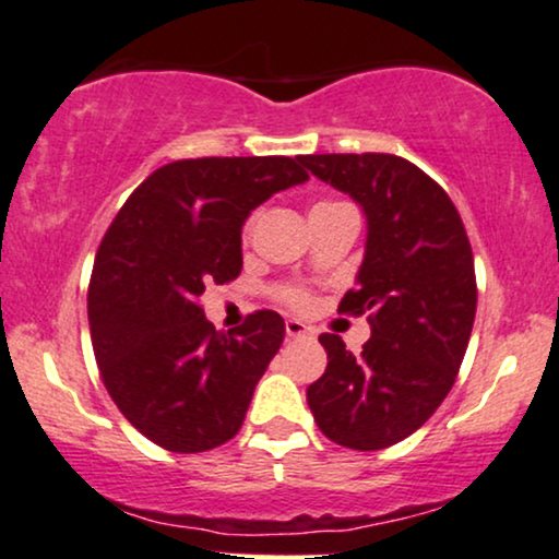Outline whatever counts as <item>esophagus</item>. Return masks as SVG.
Returning <instances> with one entry per match:
<instances>
[{
	"label": "esophagus",
	"mask_w": 559,
	"mask_h": 559,
	"mask_svg": "<svg viewBox=\"0 0 559 559\" xmlns=\"http://www.w3.org/2000/svg\"><path fill=\"white\" fill-rule=\"evenodd\" d=\"M286 335L288 338H305V335H309V328L299 320H286Z\"/></svg>",
	"instance_id": "obj_1"
}]
</instances>
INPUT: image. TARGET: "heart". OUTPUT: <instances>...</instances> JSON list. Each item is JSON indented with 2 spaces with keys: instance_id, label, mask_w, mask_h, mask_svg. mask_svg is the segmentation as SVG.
Masks as SVG:
<instances>
[{
  "instance_id": "obj_1",
  "label": "heart",
  "mask_w": 559,
  "mask_h": 559,
  "mask_svg": "<svg viewBox=\"0 0 559 559\" xmlns=\"http://www.w3.org/2000/svg\"><path fill=\"white\" fill-rule=\"evenodd\" d=\"M341 205H346V203H333V200H325V203L312 205V211H309V213L328 211V207H341ZM252 226H254V215H250V218L245 221V228H241L245 239L252 234ZM278 299L284 301L286 307H292V309H307L309 305H312V294H309L307 288H301V286H281L278 288Z\"/></svg>"
}]
</instances>
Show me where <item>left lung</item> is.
<instances>
[{
	"instance_id": "left-lung-1",
	"label": "left lung",
	"mask_w": 559,
	"mask_h": 559,
	"mask_svg": "<svg viewBox=\"0 0 559 559\" xmlns=\"http://www.w3.org/2000/svg\"><path fill=\"white\" fill-rule=\"evenodd\" d=\"M301 164L352 194L367 215L356 288L338 312H369L361 354L322 333L325 374L307 403L328 440L382 450L416 432L453 388L476 314L472 241L453 200L419 166L390 153H322Z\"/></svg>"
}]
</instances>
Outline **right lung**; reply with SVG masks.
<instances>
[{"label": "right lung", "instance_id": "obj_1", "mask_svg": "<svg viewBox=\"0 0 559 559\" xmlns=\"http://www.w3.org/2000/svg\"><path fill=\"white\" fill-rule=\"evenodd\" d=\"M301 156L185 158L134 190L100 239L87 322L100 380L124 419L171 453L231 440L281 344L284 318L247 314L221 333L200 294L241 273V226L307 181Z\"/></svg>", "mask_w": 559, "mask_h": 559}]
</instances>
